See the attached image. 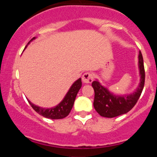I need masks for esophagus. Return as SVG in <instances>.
<instances>
[{"mask_svg": "<svg viewBox=\"0 0 157 157\" xmlns=\"http://www.w3.org/2000/svg\"><path fill=\"white\" fill-rule=\"evenodd\" d=\"M93 80H94L93 75L90 72L85 73L82 77V82H85V83H91V82H93Z\"/></svg>", "mask_w": 157, "mask_h": 157, "instance_id": "esophagus-1", "label": "esophagus"}]
</instances>
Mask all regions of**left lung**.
Masks as SVG:
<instances>
[{"instance_id":"8db88e82","label":"left lung","mask_w":157,"mask_h":157,"mask_svg":"<svg viewBox=\"0 0 157 157\" xmlns=\"http://www.w3.org/2000/svg\"><path fill=\"white\" fill-rule=\"evenodd\" d=\"M139 68L141 79L138 89L132 94L117 96L111 93L98 81H94L92 87L94 90V107L100 116L112 118L128 112L134 108L140 97L145 85V68L141 52H139Z\"/></svg>"}]
</instances>
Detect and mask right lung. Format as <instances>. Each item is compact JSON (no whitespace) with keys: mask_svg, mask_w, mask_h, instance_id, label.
I'll list each match as a JSON object with an SVG mask.
<instances>
[{"mask_svg":"<svg viewBox=\"0 0 157 157\" xmlns=\"http://www.w3.org/2000/svg\"><path fill=\"white\" fill-rule=\"evenodd\" d=\"M35 38V37H33L30 41H32ZM29 42L28 43V44H29ZM81 86H82V81H81V78H80L74 82L71 87L68 90V93L65 96L63 100L57 106L51 108V109H44L42 107H39V106L34 105L29 100H28V102L36 112L38 113L40 115L44 117L52 119V120H58V119L65 118L69 114L70 111L72 109L75 98H76L77 93H78L79 90L80 89Z\"/></svg>","mask_w":157,"mask_h":157,"instance_id":"right-lung-1","label":"right lung"}]
</instances>
